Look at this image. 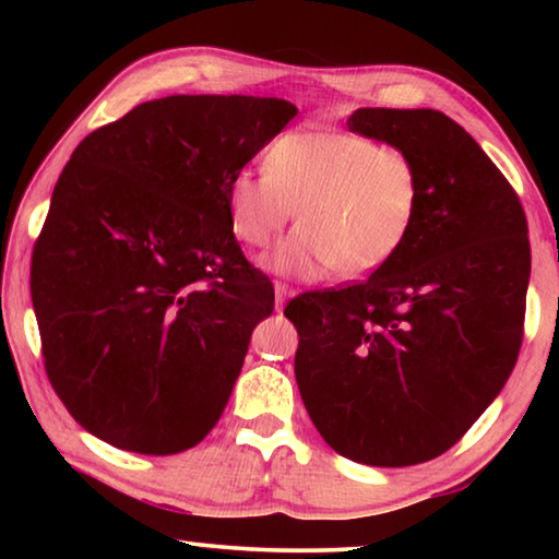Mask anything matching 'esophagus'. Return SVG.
I'll use <instances>...</instances> for the list:
<instances>
[{
    "label": "esophagus",
    "instance_id": "obj_1",
    "mask_svg": "<svg viewBox=\"0 0 559 559\" xmlns=\"http://www.w3.org/2000/svg\"><path fill=\"white\" fill-rule=\"evenodd\" d=\"M273 290H276V310H283V302H286L290 296H293V288L286 286V283H278L273 286Z\"/></svg>",
    "mask_w": 559,
    "mask_h": 559
}]
</instances>
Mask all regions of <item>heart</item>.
<instances>
[{"label":"heart","mask_w":559,"mask_h":559,"mask_svg":"<svg viewBox=\"0 0 559 559\" xmlns=\"http://www.w3.org/2000/svg\"><path fill=\"white\" fill-rule=\"evenodd\" d=\"M236 239L271 243L298 210L302 222L269 257L281 276L316 281L340 266L362 276L392 261L421 210V173L404 147L343 130H293L269 147L266 169L243 167L226 187Z\"/></svg>","instance_id":"heart-1"}]
</instances>
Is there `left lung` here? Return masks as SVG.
Masks as SVG:
<instances>
[{
	"label": "left lung",
	"instance_id": "1",
	"mask_svg": "<svg viewBox=\"0 0 559 559\" xmlns=\"http://www.w3.org/2000/svg\"><path fill=\"white\" fill-rule=\"evenodd\" d=\"M347 128L416 159L421 210L402 251L370 278L288 302L296 382L340 456L414 466L449 451L513 372L527 219L503 173L441 110L359 108Z\"/></svg>",
	"mask_w": 559,
	"mask_h": 559
}]
</instances>
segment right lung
Returning <instances> with one entry per match:
<instances>
[{"instance_id":"1","label":"right lung","mask_w":559,"mask_h":559,"mask_svg":"<svg viewBox=\"0 0 559 559\" xmlns=\"http://www.w3.org/2000/svg\"><path fill=\"white\" fill-rule=\"evenodd\" d=\"M296 112L281 98L167 96L73 150L34 246L32 300L53 392L93 437L169 456L219 421L273 313L226 187Z\"/></svg>"}]
</instances>
